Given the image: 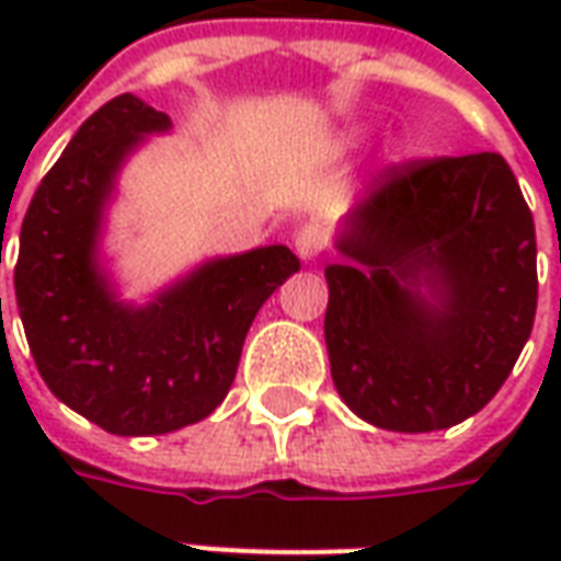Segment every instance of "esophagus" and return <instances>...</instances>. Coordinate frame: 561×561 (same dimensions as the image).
Masks as SVG:
<instances>
[{
	"label": "esophagus",
	"instance_id": "obj_1",
	"mask_svg": "<svg viewBox=\"0 0 561 561\" xmlns=\"http://www.w3.org/2000/svg\"><path fill=\"white\" fill-rule=\"evenodd\" d=\"M324 245H328V233H324L321 225H304L300 231L294 233V249L304 261H316L324 252Z\"/></svg>",
	"mask_w": 561,
	"mask_h": 561
}]
</instances>
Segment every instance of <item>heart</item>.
Returning a JSON list of instances; mask_svg holds the SVG:
<instances>
[{"mask_svg":"<svg viewBox=\"0 0 561 561\" xmlns=\"http://www.w3.org/2000/svg\"><path fill=\"white\" fill-rule=\"evenodd\" d=\"M348 140H352V138H348V135H342V138L340 140H333V144H330V152H342V149H345V147H348Z\"/></svg>","mask_w":561,"mask_h":561,"instance_id":"b5f03b06","label":"heart"}]
</instances>
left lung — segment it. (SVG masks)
Masks as SVG:
<instances>
[{
    "label": "left lung",
    "instance_id": "8db88e82",
    "mask_svg": "<svg viewBox=\"0 0 561 561\" xmlns=\"http://www.w3.org/2000/svg\"><path fill=\"white\" fill-rule=\"evenodd\" d=\"M324 342L345 405L393 433L478 414L538 306L535 221L499 152L388 168L336 231Z\"/></svg>",
    "mask_w": 561,
    "mask_h": 561
}]
</instances>
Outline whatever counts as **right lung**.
<instances>
[{
	"mask_svg": "<svg viewBox=\"0 0 561 561\" xmlns=\"http://www.w3.org/2000/svg\"><path fill=\"white\" fill-rule=\"evenodd\" d=\"M171 116L116 95L78 128L20 228L14 294L26 342L56 400L114 435H164L228 397L257 309L300 270L288 245L209 257L147 304L104 267V216L128 156Z\"/></svg>",
	"mask_w": 561,
	"mask_h": 561,
	"instance_id": "1",
	"label": "right lung"
}]
</instances>
